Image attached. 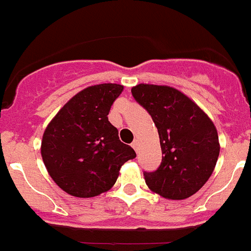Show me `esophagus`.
Returning a JSON list of instances; mask_svg holds the SVG:
<instances>
[{"label": "esophagus", "mask_w": 251, "mask_h": 251, "mask_svg": "<svg viewBox=\"0 0 251 251\" xmlns=\"http://www.w3.org/2000/svg\"><path fill=\"white\" fill-rule=\"evenodd\" d=\"M138 141H133V143H132V147H133V150L136 151V152H138Z\"/></svg>", "instance_id": "esophagus-1"}]
</instances>
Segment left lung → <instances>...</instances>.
<instances>
[{
  "label": "left lung",
  "mask_w": 251,
  "mask_h": 251,
  "mask_svg": "<svg viewBox=\"0 0 251 251\" xmlns=\"http://www.w3.org/2000/svg\"><path fill=\"white\" fill-rule=\"evenodd\" d=\"M132 95L152 117L161 143V165L143 172L146 183L168 200L192 196L210 178L219 158L214 123L195 101L171 86L138 84Z\"/></svg>",
  "instance_id": "1"
}]
</instances>
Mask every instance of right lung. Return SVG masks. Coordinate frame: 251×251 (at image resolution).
<instances>
[{"label": "right lung", "instance_id": "obj_1", "mask_svg": "<svg viewBox=\"0 0 251 251\" xmlns=\"http://www.w3.org/2000/svg\"><path fill=\"white\" fill-rule=\"evenodd\" d=\"M122 92L119 84L88 86L48 124L41 156L51 178L66 194L85 199L108 191L122 166L136 157L108 121L110 106Z\"/></svg>", "mask_w": 251, "mask_h": 251}]
</instances>
